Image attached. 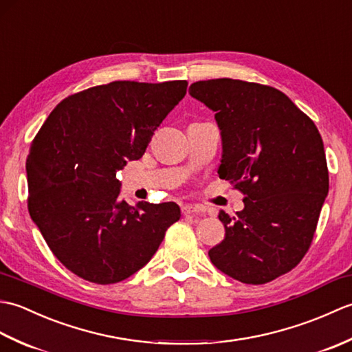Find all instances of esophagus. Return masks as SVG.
<instances>
[{
	"instance_id": "esophagus-1",
	"label": "esophagus",
	"mask_w": 352,
	"mask_h": 352,
	"mask_svg": "<svg viewBox=\"0 0 352 352\" xmlns=\"http://www.w3.org/2000/svg\"><path fill=\"white\" fill-rule=\"evenodd\" d=\"M203 212H204L203 206H192V204L182 206V213L183 214H198V213H203Z\"/></svg>"
}]
</instances>
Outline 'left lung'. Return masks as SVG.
I'll use <instances>...</instances> for the list:
<instances>
[{
	"mask_svg": "<svg viewBox=\"0 0 352 352\" xmlns=\"http://www.w3.org/2000/svg\"><path fill=\"white\" fill-rule=\"evenodd\" d=\"M189 94L214 111L222 138L219 178L245 198L242 212H219L226 239L212 263L245 284L292 271L309 251L328 193L322 138L278 89L233 78L197 81Z\"/></svg>",
	"mask_w": 352,
	"mask_h": 352,
	"instance_id": "left-lung-1",
	"label": "left lung"
}]
</instances>
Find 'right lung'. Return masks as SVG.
Here are the masks:
<instances>
[{"label":"right lung","mask_w":352,"mask_h":352,"mask_svg":"<svg viewBox=\"0 0 352 352\" xmlns=\"http://www.w3.org/2000/svg\"><path fill=\"white\" fill-rule=\"evenodd\" d=\"M188 81H111L74 94L51 111L30 146L28 212L71 272L115 284L144 267L180 219L175 203L131 207L116 172L139 160Z\"/></svg>","instance_id":"right-lung-1"}]
</instances>
